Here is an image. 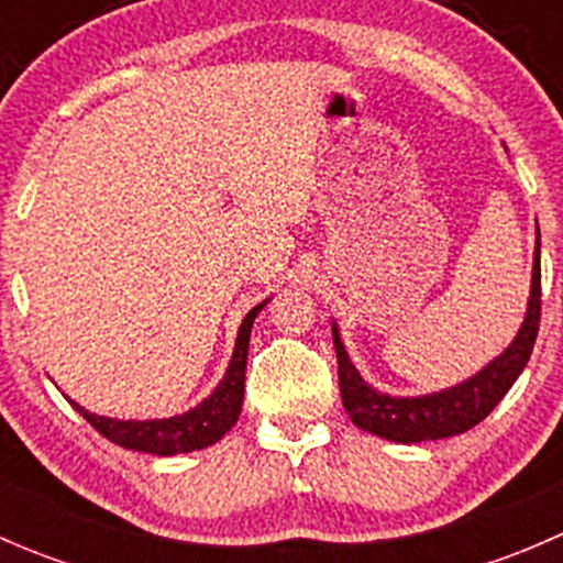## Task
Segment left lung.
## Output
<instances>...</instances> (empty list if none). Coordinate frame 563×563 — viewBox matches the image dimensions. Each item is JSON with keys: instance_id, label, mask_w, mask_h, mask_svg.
I'll return each instance as SVG.
<instances>
[{"instance_id": "obj_1", "label": "left lung", "mask_w": 563, "mask_h": 563, "mask_svg": "<svg viewBox=\"0 0 563 563\" xmlns=\"http://www.w3.org/2000/svg\"><path fill=\"white\" fill-rule=\"evenodd\" d=\"M539 316H542V269H539L537 242L526 321L520 327L518 338L512 340V345L468 382L424 397H389L367 387L360 373H356V367L351 365L343 343H340L338 327H332L340 395H343V406L349 411L351 422L356 428L367 430V433L397 441V444H419V441L450 439V435L465 433L474 424H479L501 402V397L512 389V384L518 382L528 356H531L533 343H537Z\"/></svg>"}]
</instances>
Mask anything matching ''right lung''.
Returning a JSON list of instances; mask_svg holds the SVG:
<instances>
[{"instance_id": "right-lung-1", "label": "right lung", "mask_w": 563, "mask_h": 563, "mask_svg": "<svg viewBox=\"0 0 563 563\" xmlns=\"http://www.w3.org/2000/svg\"><path fill=\"white\" fill-rule=\"evenodd\" d=\"M266 302L255 305L253 310L242 321L240 334H236V349L231 356V365L225 371V378L218 384V389L207 397L203 402H198L196 408H190L187 413L172 419H146V422H135V419H108L98 417V413H89L87 408H81L78 402H73L78 413L98 430L100 435H106L113 444L124 446V450L135 452H150V455H179V452H196L203 446H212L214 441L223 439L234 422L240 419L242 400H245V365H247V345H250V327H253L255 316L264 308Z\"/></svg>"}]
</instances>
